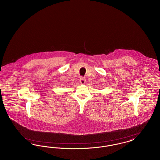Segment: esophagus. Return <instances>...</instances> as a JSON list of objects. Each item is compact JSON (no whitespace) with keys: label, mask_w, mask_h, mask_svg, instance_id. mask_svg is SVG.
I'll return each instance as SVG.
<instances>
[{"label":"esophagus","mask_w":160,"mask_h":160,"mask_svg":"<svg viewBox=\"0 0 160 160\" xmlns=\"http://www.w3.org/2000/svg\"><path fill=\"white\" fill-rule=\"evenodd\" d=\"M80 82L81 84L84 85L85 83H86V79H85L84 77H80Z\"/></svg>","instance_id":"1"}]
</instances>
